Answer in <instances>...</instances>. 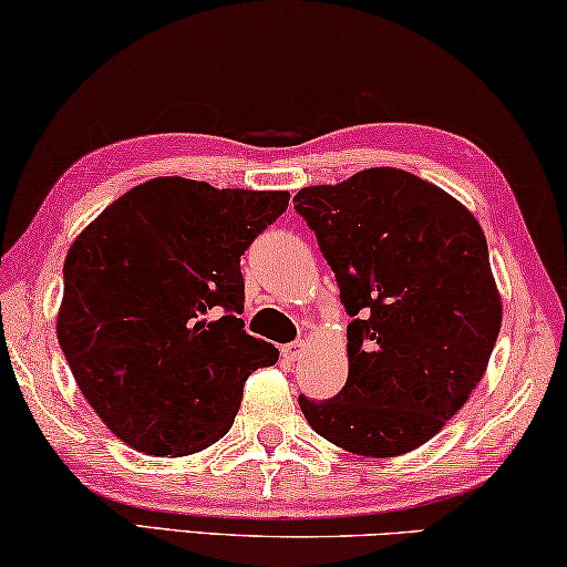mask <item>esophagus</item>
<instances>
[{"mask_svg": "<svg viewBox=\"0 0 567 567\" xmlns=\"http://www.w3.org/2000/svg\"><path fill=\"white\" fill-rule=\"evenodd\" d=\"M302 350H305V343H290V346L282 348V358H285V361L295 363V361H300Z\"/></svg>", "mask_w": 567, "mask_h": 567, "instance_id": "1", "label": "esophagus"}]
</instances>
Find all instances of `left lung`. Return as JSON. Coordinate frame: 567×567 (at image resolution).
Instances as JSON below:
<instances>
[{
  "instance_id": "8db88e82",
  "label": "left lung",
  "mask_w": 567,
  "mask_h": 567,
  "mask_svg": "<svg viewBox=\"0 0 567 567\" xmlns=\"http://www.w3.org/2000/svg\"><path fill=\"white\" fill-rule=\"evenodd\" d=\"M295 209L350 316L348 381L336 399L300 396L305 419L346 452H413L464 406L497 343L502 300L480 221L391 166L300 188Z\"/></svg>"
}]
</instances>
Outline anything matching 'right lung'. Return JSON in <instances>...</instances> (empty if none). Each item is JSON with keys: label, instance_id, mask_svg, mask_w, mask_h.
<instances>
[{"label": "right lung", "instance_id": "right-lung-1", "mask_svg": "<svg viewBox=\"0 0 567 567\" xmlns=\"http://www.w3.org/2000/svg\"><path fill=\"white\" fill-rule=\"evenodd\" d=\"M287 192L161 176L90 221L62 267L58 340L103 424L143 454L186 456L227 434L277 348L245 332L239 257Z\"/></svg>", "mask_w": 567, "mask_h": 567}]
</instances>
